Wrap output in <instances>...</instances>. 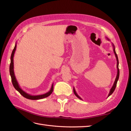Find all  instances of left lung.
<instances>
[{
	"label": "left lung",
	"instance_id": "obj_1",
	"mask_svg": "<svg viewBox=\"0 0 131 131\" xmlns=\"http://www.w3.org/2000/svg\"><path fill=\"white\" fill-rule=\"evenodd\" d=\"M106 39H107L108 40H109V39H108L107 37H106ZM112 46H113V51H114V53L115 56L116 58V61H117V65H116V68H117V74H116V78H115V81H114V84H113V87H112V88L110 89V92H109V93H108V96H110L111 95V94H112L114 92V91L115 89V88H116V84H117V82H118V79H119V61H118V56H117V54H116V53L115 49V46H114V44H113V43H112ZM73 91H74V94H75V96H77L78 99H80V100H82V99L81 97H80L78 95V94L77 93L75 90V88H74V87L73 88Z\"/></svg>",
	"mask_w": 131,
	"mask_h": 131
}]
</instances>
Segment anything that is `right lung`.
Instances as JSON below:
<instances>
[{
    "label": "right lung",
    "mask_w": 131,
    "mask_h": 131,
    "mask_svg": "<svg viewBox=\"0 0 131 131\" xmlns=\"http://www.w3.org/2000/svg\"><path fill=\"white\" fill-rule=\"evenodd\" d=\"M16 46H17V43H16L15 48H14L13 51L12 52V54H11V56H10V66H9V73H10V75L11 77V79H12V82L13 87H15L16 90L19 92V93H20L22 96H23L24 97L27 99H30V100H40V99H42L44 98H46V97H48L50 94H51L53 90V83L52 86H51V88L50 91H49L48 92H47L44 94H40V95H31L29 93H27L25 92L24 91H23L21 87H19V85L18 83L17 80L15 73H14V63H13V57H14V54H15V53L16 49Z\"/></svg>",
    "instance_id": "1"
}]
</instances>
